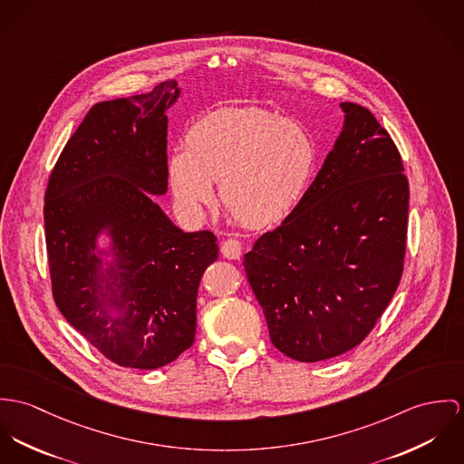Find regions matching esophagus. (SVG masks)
<instances>
[{"label": "esophagus", "instance_id": "34e87169", "mask_svg": "<svg viewBox=\"0 0 464 464\" xmlns=\"http://www.w3.org/2000/svg\"><path fill=\"white\" fill-rule=\"evenodd\" d=\"M220 253H222V256L227 257V259H238L242 255V244L235 238H229V240L222 242Z\"/></svg>", "mask_w": 464, "mask_h": 464}]
</instances>
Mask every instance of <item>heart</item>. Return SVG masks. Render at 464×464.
<instances>
[{"mask_svg":"<svg viewBox=\"0 0 464 464\" xmlns=\"http://www.w3.org/2000/svg\"><path fill=\"white\" fill-rule=\"evenodd\" d=\"M316 148L308 131L261 108H220L187 133V150L169 156L167 172L179 208L199 217L215 203L247 227L286 218L308 190Z\"/></svg>","mask_w":464,"mask_h":464,"instance_id":"1","label":"heart"}]
</instances>
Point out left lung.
Instances as JSON below:
<instances>
[{
  "mask_svg": "<svg viewBox=\"0 0 464 464\" xmlns=\"http://www.w3.org/2000/svg\"><path fill=\"white\" fill-rule=\"evenodd\" d=\"M340 106L342 133L301 203L244 256L274 347L304 362L360 345L404 270L402 158L370 110Z\"/></svg>",
  "mask_w": 464,
  "mask_h": 464,
  "instance_id": "8db88e82",
  "label": "left lung"
}]
</instances>
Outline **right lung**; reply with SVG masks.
I'll return each instance as SVG.
<instances>
[{"label":"right lung","instance_id":"right-lung-1","mask_svg":"<svg viewBox=\"0 0 464 464\" xmlns=\"http://www.w3.org/2000/svg\"><path fill=\"white\" fill-rule=\"evenodd\" d=\"M179 92L169 80L94 104L44 198L54 303L106 360L128 368L165 366L194 343L199 283L218 256L211 231L185 233L153 198L167 192L165 111Z\"/></svg>","mask_w":464,"mask_h":464}]
</instances>
